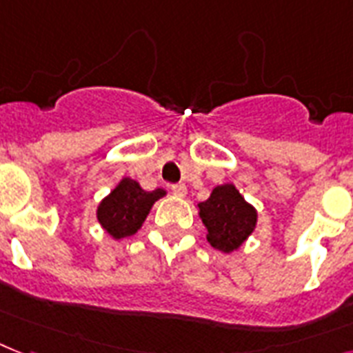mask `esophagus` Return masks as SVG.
<instances>
[{"mask_svg":"<svg viewBox=\"0 0 353 353\" xmlns=\"http://www.w3.org/2000/svg\"><path fill=\"white\" fill-rule=\"evenodd\" d=\"M171 190H173V195L176 196H185V193H188V188L184 184H174Z\"/></svg>","mask_w":353,"mask_h":353,"instance_id":"obj_1","label":"esophagus"}]
</instances>
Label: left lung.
I'll return each instance as SVG.
<instances>
[{
  "mask_svg": "<svg viewBox=\"0 0 353 353\" xmlns=\"http://www.w3.org/2000/svg\"><path fill=\"white\" fill-rule=\"evenodd\" d=\"M196 208L206 226L208 243L225 254L239 250L258 226V210L234 184L215 185L208 201L199 202Z\"/></svg>",
  "mask_w": 353,
  "mask_h": 353,
  "instance_id": "1",
  "label": "left lung"
}]
</instances>
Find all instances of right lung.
Listing matches in <instances>:
<instances>
[{
    "instance_id": "add662e5",
    "label": "right lung",
    "mask_w": 353,
    "mask_h": 353,
    "mask_svg": "<svg viewBox=\"0 0 353 353\" xmlns=\"http://www.w3.org/2000/svg\"><path fill=\"white\" fill-rule=\"evenodd\" d=\"M168 195V191L158 188L145 191L138 180L121 179L108 195L99 202L95 210L101 228L112 239L134 236L143 226L154 202Z\"/></svg>"
}]
</instances>
